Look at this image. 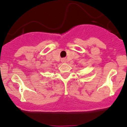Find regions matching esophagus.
<instances>
[{
	"label": "esophagus",
	"mask_w": 127,
	"mask_h": 127,
	"mask_svg": "<svg viewBox=\"0 0 127 127\" xmlns=\"http://www.w3.org/2000/svg\"><path fill=\"white\" fill-rule=\"evenodd\" d=\"M61 61H62L63 63H64L65 61H66V60H65L64 58H63V59H62V60H61Z\"/></svg>",
	"instance_id": "1"
}]
</instances>
